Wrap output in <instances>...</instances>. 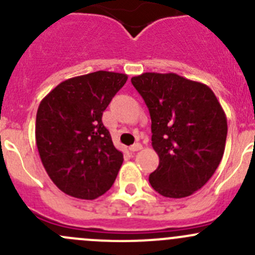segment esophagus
Wrapping results in <instances>:
<instances>
[{
  "mask_svg": "<svg viewBox=\"0 0 255 255\" xmlns=\"http://www.w3.org/2000/svg\"><path fill=\"white\" fill-rule=\"evenodd\" d=\"M142 148H143L142 144H140V143H135V144H133V145H130V146H129V150H130V151H133V153H134V151L140 150V149H142Z\"/></svg>",
  "mask_w": 255,
  "mask_h": 255,
  "instance_id": "esophagus-1",
  "label": "esophagus"
}]
</instances>
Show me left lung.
Instances as JSON below:
<instances>
[{
    "instance_id": "left-lung-1",
    "label": "left lung",
    "mask_w": 255,
    "mask_h": 255,
    "mask_svg": "<svg viewBox=\"0 0 255 255\" xmlns=\"http://www.w3.org/2000/svg\"><path fill=\"white\" fill-rule=\"evenodd\" d=\"M151 118V145L159 166L149 175L151 187L181 199L201 189L222 160L227 118L207 85L174 73L133 76Z\"/></svg>"
}]
</instances>
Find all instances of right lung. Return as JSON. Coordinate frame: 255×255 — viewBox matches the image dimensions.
Segmentation results:
<instances>
[{"label":"right lung","instance_id":"1","mask_svg":"<svg viewBox=\"0 0 255 255\" xmlns=\"http://www.w3.org/2000/svg\"><path fill=\"white\" fill-rule=\"evenodd\" d=\"M95 71L60 82L40 101L35 143L51 181L69 196L95 200L109 191L123 163L102 115L127 81Z\"/></svg>","mask_w":255,"mask_h":255}]
</instances>
